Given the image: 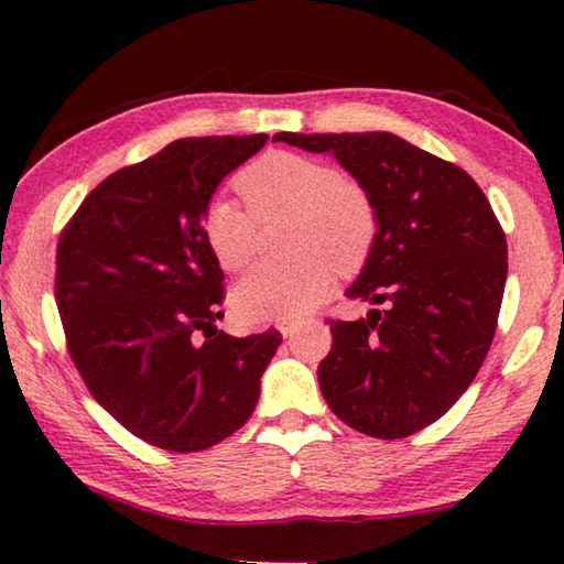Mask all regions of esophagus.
I'll return each mask as SVG.
<instances>
[{
    "instance_id": "34e87169",
    "label": "esophagus",
    "mask_w": 564,
    "mask_h": 564,
    "mask_svg": "<svg viewBox=\"0 0 564 564\" xmlns=\"http://www.w3.org/2000/svg\"><path fill=\"white\" fill-rule=\"evenodd\" d=\"M275 326H279V330L283 333V336H285V338H289V336H293V333H295V330H299V328H301V321L285 318V321H279V323H275Z\"/></svg>"
}]
</instances>
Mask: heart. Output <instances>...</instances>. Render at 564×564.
<instances>
[{
	"label": "heart",
	"instance_id": "b5f03b06",
	"mask_svg": "<svg viewBox=\"0 0 564 564\" xmlns=\"http://www.w3.org/2000/svg\"><path fill=\"white\" fill-rule=\"evenodd\" d=\"M246 207L216 196L202 216V234L224 271H241L259 251V221L291 216V259L261 263L236 283L231 305L246 323L301 318L328 293L336 271L358 273L378 238V208L356 178L326 161L273 151L236 176Z\"/></svg>",
	"mask_w": 564,
	"mask_h": 564
}]
</instances>
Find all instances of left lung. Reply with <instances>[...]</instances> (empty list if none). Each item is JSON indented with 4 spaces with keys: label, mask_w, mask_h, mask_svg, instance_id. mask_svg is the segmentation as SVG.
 Returning <instances> with one entry per match:
<instances>
[{
    "label": "left lung",
    "mask_w": 564,
    "mask_h": 564,
    "mask_svg": "<svg viewBox=\"0 0 564 564\" xmlns=\"http://www.w3.org/2000/svg\"><path fill=\"white\" fill-rule=\"evenodd\" d=\"M273 139L328 151L378 208L376 248L348 299L383 308L328 321L323 398L343 423L380 441L423 431L473 383L495 338L508 279L498 216L467 171L395 133Z\"/></svg>",
    "instance_id": "8db88e82"
}]
</instances>
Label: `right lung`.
Segmentation results:
<instances>
[{
    "label": "right lung",
    "mask_w": 564,
    "mask_h": 564,
    "mask_svg": "<svg viewBox=\"0 0 564 564\" xmlns=\"http://www.w3.org/2000/svg\"><path fill=\"white\" fill-rule=\"evenodd\" d=\"M269 137H191L113 171L56 246L54 295L66 350L97 403L131 435L196 453L251 417L279 330L234 338L224 271L202 216L226 174Z\"/></svg>",
    "instance_id": "right-lung-1"
}]
</instances>
